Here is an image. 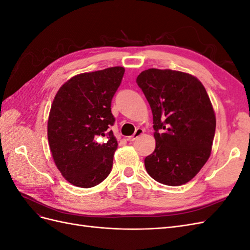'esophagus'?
I'll use <instances>...</instances> for the list:
<instances>
[{
	"label": "esophagus",
	"instance_id": "esophagus-1",
	"mask_svg": "<svg viewBox=\"0 0 250 250\" xmlns=\"http://www.w3.org/2000/svg\"><path fill=\"white\" fill-rule=\"evenodd\" d=\"M143 133H144V129H142V128H138V129L135 130L134 134H133V135H131V137L128 138L127 140L129 141V142H134V141H137V140H138V138H140Z\"/></svg>",
	"mask_w": 250,
	"mask_h": 250
}]
</instances>
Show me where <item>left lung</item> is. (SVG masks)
<instances>
[{"instance_id": "8db88e82", "label": "left lung", "mask_w": 250, "mask_h": 250, "mask_svg": "<svg viewBox=\"0 0 250 250\" xmlns=\"http://www.w3.org/2000/svg\"><path fill=\"white\" fill-rule=\"evenodd\" d=\"M137 83L152 110L156 144L145 168L163 185H185L211 152L216 117L207 90L193 75L173 70H145Z\"/></svg>"}]
</instances>
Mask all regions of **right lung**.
I'll use <instances>...</instances> for the list:
<instances>
[{"instance_id": "right-lung-1", "label": "right lung", "mask_w": 250, "mask_h": 250, "mask_svg": "<svg viewBox=\"0 0 250 250\" xmlns=\"http://www.w3.org/2000/svg\"><path fill=\"white\" fill-rule=\"evenodd\" d=\"M125 69L112 66L82 73L58 89L48 119V141L53 160L73 186L92 188L108 176L118 141L111 100ZM105 136V142H98Z\"/></svg>"}]
</instances>
